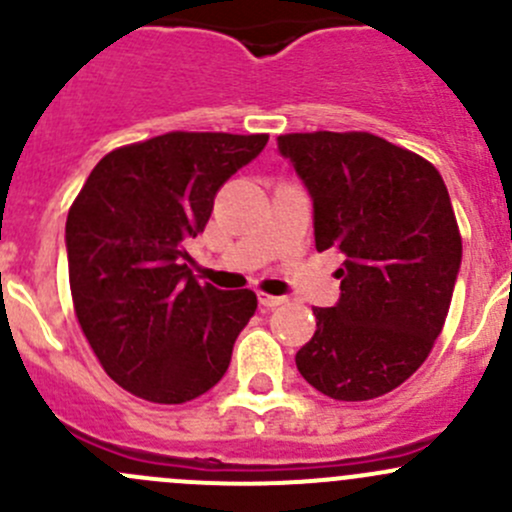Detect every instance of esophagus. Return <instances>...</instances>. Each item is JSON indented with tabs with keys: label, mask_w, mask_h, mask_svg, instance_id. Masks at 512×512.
I'll list each match as a JSON object with an SVG mask.
<instances>
[{
	"label": "esophagus",
	"mask_w": 512,
	"mask_h": 512,
	"mask_svg": "<svg viewBox=\"0 0 512 512\" xmlns=\"http://www.w3.org/2000/svg\"><path fill=\"white\" fill-rule=\"evenodd\" d=\"M257 302H260V307H265V309H272V307H280V304L285 302V297H275V294L257 292Z\"/></svg>",
	"instance_id": "1"
}]
</instances>
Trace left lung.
<instances>
[{
	"label": "left lung",
	"mask_w": 512,
	"mask_h": 512,
	"mask_svg": "<svg viewBox=\"0 0 512 512\" xmlns=\"http://www.w3.org/2000/svg\"><path fill=\"white\" fill-rule=\"evenodd\" d=\"M314 208V245L339 250L342 294L314 307L317 332L299 374L337 401H366L404 384L441 334L461 270V232L428 160L371 133L277 138Z\"/></svg>",
	"instance_id": "1"
}]
</instances>
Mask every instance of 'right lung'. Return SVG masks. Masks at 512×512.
Listing matches in <instances>:
<instances>
[{
    "mask_svg": "<svg viewBox=\"0 0 512 512\" xmlns=\"http://www.w3.org/2000/svg\"><path fill=\"white\" fill-rule=\"evenodd\" d=\"M260 136L165 133L103 156L66 218L76 317L106 374L156 404L213 389L257 309L252 289L200 287L185 250Z\"/></svg>",
    "mask_w": 512,
    "mask_h": 512,
    "instance_id": "right-lung-1",
    "label": "right lung"
}]
</instances>
